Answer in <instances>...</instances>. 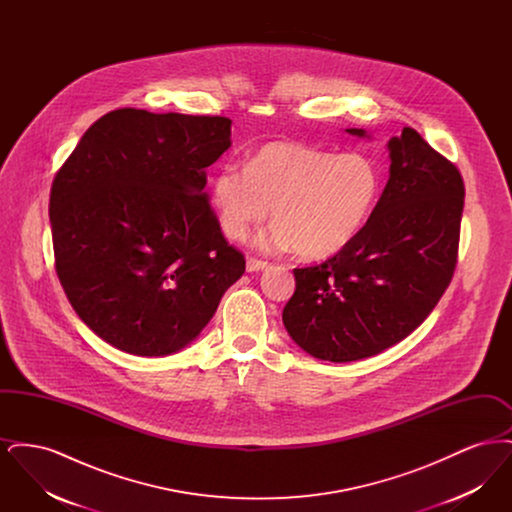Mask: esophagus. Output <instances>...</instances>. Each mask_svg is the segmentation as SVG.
Listing matches in <instances>:
<instances>
[{
	"mask_svg": "<svg viewBox=\"0 0 512 512\" xmlns=\"http://www.w3.org/2000/svg\"><path fill=\"white\" fill-rule=\"evenodd\" d=\"M265 268H268L267 261H261V259H255V257L247 259V272H259V270H265Z\"/></svg>",
	"mask_w": 512,
	"mask_h": 512,
	"instance_id": "esophagus-1",
	"label": "esophagus"
}]
</instances>
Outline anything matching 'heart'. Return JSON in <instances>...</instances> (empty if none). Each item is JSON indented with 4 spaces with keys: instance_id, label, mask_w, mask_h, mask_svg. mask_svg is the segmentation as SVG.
I'll list each match as a JSON object with an SVG mask.
<instances>
[{
    "instance_id": "1",
    "label": "heart",
    "mask_w": 512,
    "mask_h": 512,
    "mask_svg": "<svg viewBox=\"0 0 512 512\" xmlns=\"http://www.w3.org/2000/svg\"><path fill=\"white\" fill-rule=\"evenodd\" d=\"M211 188L220 228L230 240H247L272 207L276 226L265 245L328 259L351 244L372 217L382 171L365 153L272 142L257 149L245 167H222Z\"/></svg>"
}]
</instances>
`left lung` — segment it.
<instances>
[{
    "label": "left lung",
    "mask_w": 512,
    "mask_h": 512,
    "mask_svg": "<svg viewBox=\"0 0 512 512\" xmlns=\"http://www.w3.org/2000/svg\"><path fill=\"white\" fill-rule=\"evenodd\" d=\"M365 138L363 128H347ZM390 180L361 234L317 267L293 268L282 320L309 355L351 363L405 340L457 267L463 176L414 128L393 136Z\"/></svg>",
    "instance_id": "left-lung-1"
}]
</instances>
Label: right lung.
Here are the masks:
<instances>
[{"label":"right lung","mask_w":512,"mask_h":512,"mask_svg":"<svg viewBox=\"0 0 512 512\" xmlns=\"http://www.w3.org/2000/svg\"><path fill=\"white\" fill-rule=\"evenodd\" d=\"M226 117L117 109L94 122L53 178L55 270L76 315L130 355L184 349L242 278L205 194L230 147Z\"/></svg>","instance_id":"obj_1"}]
</instances>
